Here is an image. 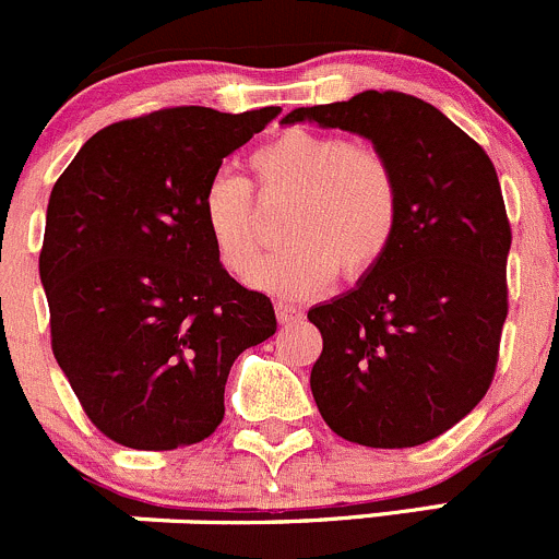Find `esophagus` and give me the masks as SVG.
I'll return each instance as SVG.
<instances>
[{
    "mask_svg": "<svg viewBox=\"0 0 559 559\" xmlns=\"http://www.w3.org/2000/svg\"><path fill=\"white\" fill-rule=\"evenodd\" d=\"M277 320L282 325L296 323V320H301V312L296 307H287V304H277Z\"/></svg>",
    "mask_w": 559,
    "mask_h": 559,
    "instance_id": "esophagus-1",
    "label": "esophagus"
}]
</instances>
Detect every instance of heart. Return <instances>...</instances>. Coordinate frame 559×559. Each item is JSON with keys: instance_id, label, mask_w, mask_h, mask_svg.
Returning <instances> with one entry per match:
<instances>
[{"instance_id": "1", "label": "heart", "mask_w": 559, "mask_h": 559, "mask_svg": "<svg viewBox=\"0 0 559 559\" xmlns=\"http://www.w3.org/2000/svg\"><path fill=\"white\" fill-rule=\"evenodd\" d=\"M261 198L287 195L282 239L290 241L255 269L261 219L250 185L219 174L203 187L201 225L223 269L280 298H312L336 272L358 282L389 255L402 217V192L394 165L372 143L345 141L325 132H280L247 159Z\"/></svg>"}]
</instances>
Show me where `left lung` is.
I'll use <instances>...</instances> for the list:
<instances>
[{
    "label": "left lung",
    "mask_w": 559,
    "mask_h": 559,
    "mask_svg": "<svg viewBox=\"0 0 559 559\" xmlns=\"http://www.w3.org/2000/svg\"><path fill=\"white\" fill-rule=\"evenodd\" d=\"M369 138L394 165L402 217L389 255L350 293L307 312L323 336L309 385L331 432L369 449L440 438L484 400L508 314L511 223L484 148L402 92L296 108Z\"/></svg>",
    "instance_id": "8db88e82"
}]
</instances>
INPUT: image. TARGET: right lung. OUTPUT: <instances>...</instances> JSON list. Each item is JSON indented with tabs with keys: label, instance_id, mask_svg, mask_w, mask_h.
I'll return each instance as SVG.
<instances>
[{
	"label": "right lung",
	"instance_id": "1",
	"mask_svg": "<svg viewBox=\"0 0 559 559\" xmlns=\"http://www.w3.org/2000/svg\"><path fill=\"white\" fill-rule=\"evenodd\" d=\"M277 114L179 105L116 121L53 185L40 250L51 347L114 443L174 451L206 440L239 353L277 331L272 298L225 272L201 225L223 157Z\"/></svg>",
	"mask_w": 559,
	"mask_h": 559
}]
</instances>
